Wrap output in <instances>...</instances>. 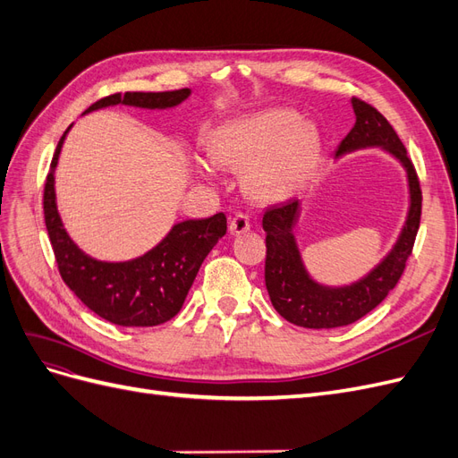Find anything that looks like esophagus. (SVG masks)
I'll return each mask as SVG.
<instances>
[{
	"instance_id": "obj_1",
	"label": "esophagus",
	"mask_w": 458,
	"mask_h": 458,
	"mask_svg": "<svg viewBox=\"0 0 458 458\" xmlns=\"http://www.w3.org/2000/svg\"><path fill=\"white\" fill-rule=\"evenodd\" d=\"M248 229H250V219H248V216L237 214V216H234V217L231 219V224H229L231 234H242V233H246Z\"/></svg>"
}]
</instances>
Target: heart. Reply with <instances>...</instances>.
Returning a JSON list of instances; mask_svg holds the SVG:
<instances>
[{
  "mask_svg": "<svg viewBox=\"0 0 458 458\" xmlns=\"http://www.w3.org/2000/svg\"><path fill=\"white\" fill-rule=\"evenodd\" d=\"M210 152L217 164L244 174L248 197L273 204L296 195L311 177L321 158V133L294 110L271 108L221 128ZM199 168L212 177L210 165Z\"/></svg>",
  "mask_w": 458,
  "mask_h": 458,
  "instance_id": "obj_1",
  "label": "heart"
}]
</instances>
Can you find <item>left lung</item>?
<instances>
[{
  "instance_id": "8db88e82",
  "label": "left lung",
  "mask_w": 458,
  "mask_h": 458,
  "mask_svg": "<svg viewBox=\"0 0 458 458\" xmlns=\"http://www.w3.org/2000/svg\"><path fill=\"white\" fill-rule=\"evenodd\" d=\"M352 108L355 126L344 137L335 158L338 160L363 148H382L386 155L395 158L403 165L407 177V216L395 242L377 266L348 284H325L308 271L298 246L296 227L301 217V200L293 199L281 206L267 208L261 221L267 246L266 286L273 308L298 327H345L377 308L403 273L420 225V185L403 143L377 108L355 97Z\"/></svg>"
}]
</instances>
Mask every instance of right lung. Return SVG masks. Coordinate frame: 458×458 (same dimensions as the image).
<instances>
[{"label": "right lung", "instance_id": "obj_1", "mask_svg": "<svg viewBox=\"0 0 458 458\" xmlns=\"http://www.w3.org/2000/svg\"><path fill=\"white\" fill-rule=\"evenodd\" d=\"M189 97V88L160 93H114L93 103L84 114L116 105L165 110L182 105ZM71 130L72 123L55 148L44 191L46 225L63 281L105 321L120 327H157L170 321L183 308L204 258L227 233L225 214L179 221L157 246L131 259L105 261L86 254L63 224L55 191V170Z\"/></svg>", "mask_w": 458, "mask_h": 458}]
</instances>
